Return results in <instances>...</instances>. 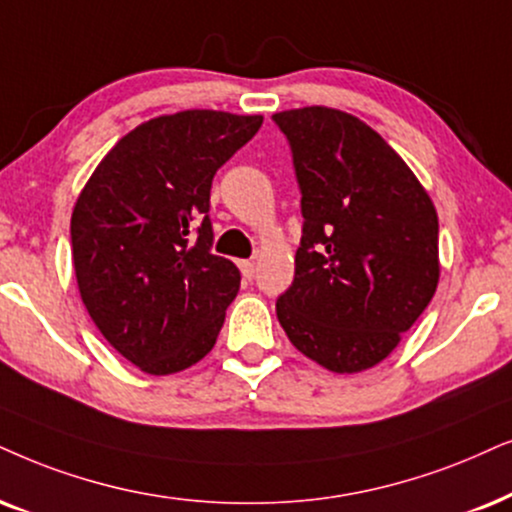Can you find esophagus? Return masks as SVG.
Here are the masks:
<instances>
[{"mask_svg": "<svg viewBox=\"0 0 512 512\" xmlns=\"http://www.w3.org/2000/svg\"><path fill=\"white\" fill-rule=\"evenodd\" d=\"M238 267H241V274H243V278H255V262H250V260H243L241 264H238Z\"/></svg>", "mask_w": 512, "mask_h": 512, "instance_id": "34e87169", "label": "esophagus"}]
</instances>
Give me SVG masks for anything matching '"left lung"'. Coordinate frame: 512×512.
<instances>
[{
	"label": "left lung",
	"instance_id": "8db88e82",
	"mask_svg": "<svg viewBox=\"0 0 512 512\" xmlns=\"http://www.w3.org/2000/svg\"><path fill=\"white\" fill-rule=\"evenodd\" d=\"M293 148L302 241L276 316L304 357L333 373L387 359L439 283L432 198L401 155L338 108L274 113Z\"/></svg>",
	"mask_w": 512,
	"mask_h": 512
}]
</instances>
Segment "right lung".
I'll use <instances>...</instances> for the list:
<instances>
[{"instance_id":"obj_1","label":"right lung","mask_w":512,"mask_h":512,"mask_svg":"<svg viewBox=\"0 0 512 512\" xmlns=\"http://www.w3.org/2000/svg\"><path fill=\"white\" fill-rule=\"evenodd\" d=\"M262 120L198 108L158 115L103 155L77 196L80 297L103 338L144 373H179L215 347L241 271L210 252L212 177Z\"/></svg>"}]
</instances>
